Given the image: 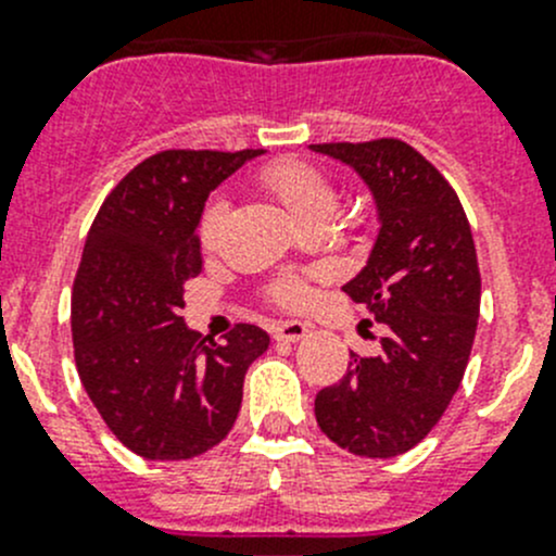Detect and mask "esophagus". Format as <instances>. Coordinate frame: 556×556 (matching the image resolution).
<instances>
[{"instance_id": "1", "label": "esophagus", "mask_w": 556, "mask_h": 556, "mask_svg": "<svg viewBox=\"0 0 556 556\" xmlns=\"http://www.w3.org/2000/svg\"><path fill=\"white\" fill-rule=\"evenodd\" d=\"M309 333V325L299 323V319H288V323H279L274 328V339L277 341H299Z\"/></svg>"}]
</instances>
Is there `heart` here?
Returning <instances> with one entry per match:
<instances>
[{"instance_id": "b5f03b06", "label": "heart", "mask_w": 556, "mask_h": 556, "mask_svg": "<svg viewBox=\"0 0 556 556\" xmlns=\"http://www.w3.org/2000/svg\"><path fill=\"white\" fill-rule=\"evenodd\" d=\"M263 188L268 193L277 195L285 206H288L290 215L306 226L312 220H330V215L339 206V193H336V185L330 182V177L319 166L309 164V161L301 159H279L266 164L257 174ZM223 217H226V201L215 199L206 204L204 215H201V242L215 244L217 231L223 226ZM271 301H277L279 306H288V309H301V306L309 304L312 290L304 279L290 277L279 279L271 285Z\"/></svg>"}]
</instances>
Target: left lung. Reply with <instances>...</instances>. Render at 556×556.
Instances as JSON below:
<instances>
[{
	"label": "left lung",
	"instance_id": "1",
	"mask_svg": "<svg viewBox=\"0 0 556 556\" xmlns=\"http://www.w3.org/2000/svg\"><path fill=\"white\" fill-rule=\"evenodd\" d=\"M352 166L374 193L379 237L344 285L387 336L377 357L350 352L344 377L314 397L319 430L361 457L417 446L463 382L481 304L473 233L446 177L401 139L309 144Z\"/></svg>",
	"mask_w": 556,
	"mask_h": 556
}]
</instances>
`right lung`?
Wrapping results in <instances>:
<instances>
[{
  "mask_svg": "<svg viewBox=\"0 0 556 556\" xmlns=\"http://www.w3.org/2000/svg\"><path fill=\"white\" fill-rule=\"evenodd\" d=\"M263 150H161L106 195L72 288L80 382L106 428L148 459H190L237 422L244 374L268 333L239 323L223 344L185 325V282L201 271L204 201Z\"/></svg>",
  "mask_w": 556,
  "mask_h": 556,
  "instance_id": "1",
  "label": "right lung"
}]
</instances>
